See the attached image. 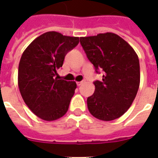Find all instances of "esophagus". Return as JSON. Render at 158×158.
I'll list each match as a JSON object with an SVG mask.
<instances>
[{"instance_id": "34e87169", "label": "esophagus", "mask_w": 158, "mask_h": 158, "mask_svg": "<svg viewBox=\"0 0 158 158\" xmlns=\"http://www.w3.org/2000/svg\"><path fill=\"white\" fill-rule=\"evenodd\" d=\"M83 83H84V82L83 81H79V82H76V84H77V85H78V86H80V85H81L82 84H83Z\"/></svg>"}]
</instances>
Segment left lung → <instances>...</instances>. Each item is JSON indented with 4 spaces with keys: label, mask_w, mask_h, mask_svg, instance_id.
<instances>
[{
    "label": "left lung",
    "mask_w": 158,
    "mask_h": 158,
    "mask_svg": "<svg viewBox=\"0 0 158 158\" xmlns=\"http://www.w3.org/2000/svg\"><path fill=\"white\" fill-rule=\"evenodd\" d=\"M80 43L102 80L94 82L95 91L87 99L94 117L110 121L124 115L135 100L140 83L139 60L132 47L113 33L82 37Z\"/></svg>",
    "instance_id": "left-lung-1"
}]
</instances>
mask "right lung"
<instances>
[{"instance_id": "obj_1", "label": "right lung", "mask_w": 158, "mask_h": 158, "mask_svg": "<svg viewBox=\"0 0 158 158\" xmlns=\"http://www.w3.org/2000/svg\"><path fill=\"white\" fill-rule=\"evenodd\" d=\"M79 43L78 37L47 32L34 39L22 54L18 85L23 101L41 119L52 121L67 112L76 83L58 79L56 70L64 56Z\"/></svg>"}]
</instances>
